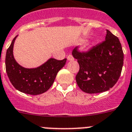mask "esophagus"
Here are the masks:
<instances>
[{"label": "esophagus", "instance_id": "esophagus-1", "mask_svg": "<svg viewBox=\"0 0 132 132\" xmlns=\"http://www.w3.org/2000/svg\"><path fill=\"white\" fill-rule=\"evenodd\" d=\"M67 59H68V61H73L74 60V57H73V55H69L67 56Z\"/></svg>", "mask_w": 132, "mask_h": 132}]
</instances>
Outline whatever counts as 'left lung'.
Returning a JSON list of instances; mask_svg holds the SVG:
<instances>
[{
	"instance_id": "left-lung-1",
	"label": "left lung",
	"mask_w": 132,
	"mask_h": 132,
	"mask_svg": "<svg viewBox=\"0 0 132 132\" xmlns=\"http://www.w3.org/2000/svg\"><path fill=\"white\" fill-rule=\"evenodd\" d=\"M72 55L77 59L79 71L76 81L79 88L88 94L108 90L117 82L123 63V53L120 40L106 30L105 40L80 52L75 47Z\"/></svg>"
}]
</instances>
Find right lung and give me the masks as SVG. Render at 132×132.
Segmentation results:
<instances>
[{"mask_svg": "<svg viewBox=\"0 0 132 132\" xmlns=\"http://www.w3.org/2000/svg\"><path fill=\"white\" fill-rule=\"evenodd\" d=\"M17 36L13 39L6 54V71L10 82L22 93L38 95L45 93L52 87L59 70L65 65L67 59L53 58L34 69L22 67L14 58L13 46Z\"/></svg>", "mask_w": 132, "mask_h": 132, "instance_id": "1", "label": "right lung"}]
</instances>
